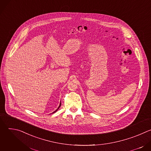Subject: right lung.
<instances>
[{
	"label": "right lung",
	"instance_id": "obj_1",
	"mask_svg": "<svg viewBox=\"0 0 151 151\" xmlns=\"http://www.w3.org/2000/svg\"><path fill=\"white\" fill-rule=\"evenodd\" d=\"M60 102H61V101H60ZM60 106H61V103H60V105H59V106H58V108H57V109H56V110H55V111H54V112L53 113H55V112H57V111H58V109L60 108Z\"/></svg>",
	"mask_w": 151,
	"mask_h": 151
}]
</instances>
